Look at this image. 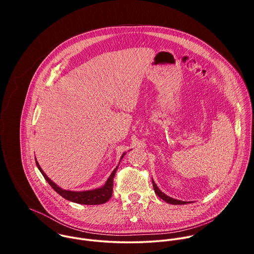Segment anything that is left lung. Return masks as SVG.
Instances as JSON below:
<instances>
[{"instance_id": "left-lung-1", "label": "left lung", "mask_w": 254, "mask_h": 254, "mask_svg": "<svg viewBox=\"0 0 254 254\" xmlns=\"http://www.w3.org/2000/svg\"><path fill=\"white\" fill-rule=\"evenodd\" d=\"M153 187H154L155 193H156L161 199H163L165 202H167V203H169V204H173V205H184V204H186V203H189V202H186V201L177 200V199H174V198H172V197L167 196L165 193H163V192L158 188V186H157L156 183L154 182V180H153Z\"/></svg>"}]
</instances>
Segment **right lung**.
<instances>
[{
    "mask_svg": "<svg viewBox=\"0 0 254 254\" xmlns=\"http://www.w3.org/2000/svg\"><path fill=\"white\" fill-rule=\"evenodd\" d=\"M126 154V153H125ZM125 154H123V157L125 156ZM121 159V160H122ZM36 165H37L39 171L41 172V174L43 175V177L45 178V180L48 182V184L55 190V192H57L60 196H62L64 199L74 202L77 204H83V205H99V204H103L105 202H107L108 200L111 199L112 195H113V186H114V177L116 175V172L118 170V167L113 171V173L111 174V176L108 177L107 181L105 182V184L100 187V188H96L93 190H88V191H81V192H77V191H69V190H64L62 188H60L59 186H57L52 180H50L47 175L43 172V170L41 169L40 165L38 164L37 160H36ZM120 165V164H119Z\"/></svg>",
    "mask_w": 254,
    "mask_h": 254,
    "instance_id": "obj_1",
    "label": "right lung"
}]
</instances>
